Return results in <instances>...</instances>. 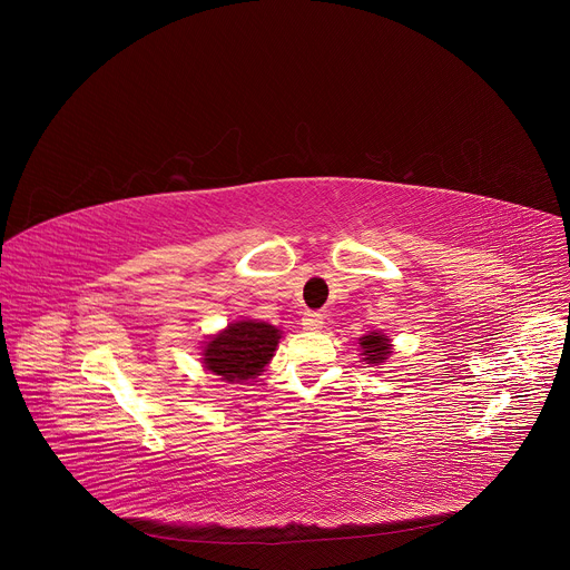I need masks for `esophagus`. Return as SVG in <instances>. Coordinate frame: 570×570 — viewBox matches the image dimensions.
<instances>
[{"label":"esophagus","instance_id":"1","mask_svg":"<svg viewBox=\"0 0 570 570\" xmlns=\"http://www.w3.org/2000/svg\"><path fill=\"white\" fill-rule=\"evenodd\" d=\"M302 327H304L306 332H320V330L324 327V317H322V313H317V311L306 313V315L302 317Z\"/></svg>","mask_w":570,"mask_h":570}]
</instances>
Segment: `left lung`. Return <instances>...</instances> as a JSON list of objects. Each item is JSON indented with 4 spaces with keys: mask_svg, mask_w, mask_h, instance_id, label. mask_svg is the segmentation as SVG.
Returning a JSON list of instances; mask_svg holds the SVG:
<instances>
[{
    "mask_svg": "<svg viewBox=\"0 0 570 570\" xmlns=\"http://www.w3.org/2000/svg\"><path fill=\"white\" fill-rule=\"evenodd\" d=\"M358 347H361V358L367 365H383L390 356H392V341L390 336H385L383 332H370L365 336L358 338Z\"/></svg>",
    "mask_w": 570,
    "mask_h": 570,
    "instance_id": "left-lung-1",
    "label": "left lung"
}]
</instances>
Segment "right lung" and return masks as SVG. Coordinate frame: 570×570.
<instances>
[{"mask_svg": "<svg viewBox=\"0 0 570 570\" xmlns=\"http://www.w3.org/2000/svg\"><path fill=\"white\" fill-rule=\"evenodd\" d=\"M282 330L264 320L240 317L212 334L200 347V363L225 383H248L273 361Z\"/></svg>", "mask_w": 570, "mask_h": 570, "instance_id": "obj_1", "label": "right lung"}]
</instances>
